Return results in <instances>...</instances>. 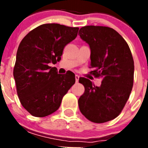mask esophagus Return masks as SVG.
Here are the masks:
<instances>
[{
  "mask_svg": "<svg viewBox=\"0 0 148 148\" xmlns=\"http://www.w3.org/2000/svg\"><path fill=\"white\" fill-rule=\"evenodd\" d=\"M75 82H78V80H79V76L78 75H75Z\"/></svg>",
  "mask_w": 148,
  "mask_h": 148,
  "instance_id": "obj_1",
  "label": "esophagus"
}]
</instances>
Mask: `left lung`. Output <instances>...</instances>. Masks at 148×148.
<instances>
[{
	"instance_id": "8db88e82",
	"label": "left lung",
	"mask_w": 148,
	"mask_h": 148,
	"mask_svg": "<svg viewBox=\"0 0 148 148\" xmlns=\"http://www.w3.org/2000/svg\"><path fill=\"white\" fill-rule=\"evenodd\" d=\"M79 32L81 38L90 46L93 75L102 78L100 87L79 78L84 86L78 101L79 110L92 122H107L120 114L129 99L134 75L133 56L125 39L113 29L86 26Z\"/></svg>"
}]
</instances>
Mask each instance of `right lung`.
I'll return each instance as SVG.
<instances>
[{
    "instance_id": "1",
    "label": "right lung",
    "mask_w": 148,
    "mask_h": 148,
    "mask_svg": "<svg viewBox=\"0 0 148 148\" xmlns=\"http://www.w3.org/2000/svg\"><path fill=\"white\" fill-rule=\"evenodd\" d=\"M78 27L45 23L29 32L18 47L13 75L22 106L32 116L56 112L75 84L73 73L58 74L49 66L61 60L65 46L76 38Z\"/></svg>"
}]
</instances>
